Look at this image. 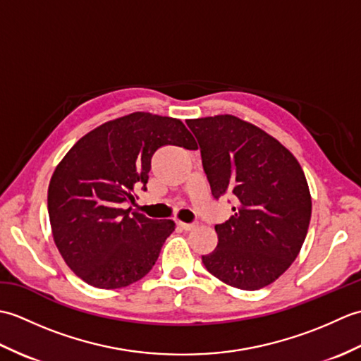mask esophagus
Wrapping results in <instances>:
<instances>
[{
  "mask_svg": "<svg viewBox=\"0 0 361 361\" xmlns=\"http://www.w3.org/2000/svg\"><path fill=\"white\" fill-rule=\"evenodd\" d=\"M180 228L185 229V231H192L194 228H197V224H185V221H176Z\"/></svg>",
  "mask_w": 361,
  "mask_h": 361,
  "instance_id": "34e87169",
  "label": "esophagus"
}]
</instances>
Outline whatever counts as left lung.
<instances>
[{"label": "left lung", "mask_w": 361, "mask_h": 361, "mask_svg": "<svg viewBox=\"0 0 361 361\" xmlns=\"http://www.w3.org/2000/svg\"><path fill=\"white\" fill-rule=\"evenodd\" d=\"M200 144L214 198L231 195L234 214L216 225L219 243L203 264L240 290L270 286L301 251L312 216L307 180L288 149L233 114L188 119Z\"/></svg>", "instance_id": "1"}]
</instances>
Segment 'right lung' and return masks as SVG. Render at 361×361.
<instances>
[{
  "label": "right lung",
  "mask_w": 361,
  "mask_h": 361,
  "mask_svg": "<svg viewBox=\"0 0 361 361\" xmlns=\"http://www.w3.org/2000/svg\"><path fill=\"white\" fill-rule=\"evenodd\" d=\"M163 145L195 150L180 119L135 111L91 130L54 171L48 212L66 265L82 281L113 290L140 281L155 265L173 220H152L126 203L145 189L153 153Z\"/></svg>",
  "instance_id": "right-lung-1"
}]
</instances>
